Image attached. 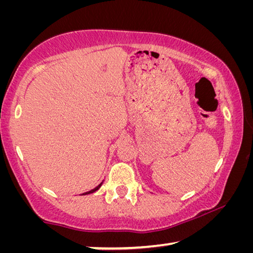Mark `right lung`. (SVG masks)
<instances>
[{
	"instance_id": "1",
	"label": "right lung",
	"mask_w": 253,
	"mask_h": 253,
	"mask_svg": "<svg viewBox=\"0 0 253 253\" xmlns=\"http://www.w3.org/2000/svg\"><path fill=\"white\" fill-rule=\"evenodd\" d=\"M101 186V183L99 184V185H98L97 187H95V188H93V190H91V191H89V192H85V193H84V194H90V193H93V192H96L97 190H98V188H99Z\"/></svg>"
}]
</instances>
